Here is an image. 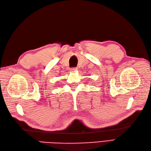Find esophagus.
Segmentation results:
<instances>
[{"label":"esophagus","mask_w":151,"mask_h":151,"mask_svg":"<svg viewBox=\"0 0 151 151\" xmlns=\"http://www.w3.org/2000/svg\"><path fill=\"white\" fill-rule=\"evenodd\" d=\"M77 70V67H73V68H70V71L71 72H74V71H76Z\"/></svg>","instance_id":"1"}]
</instances>
